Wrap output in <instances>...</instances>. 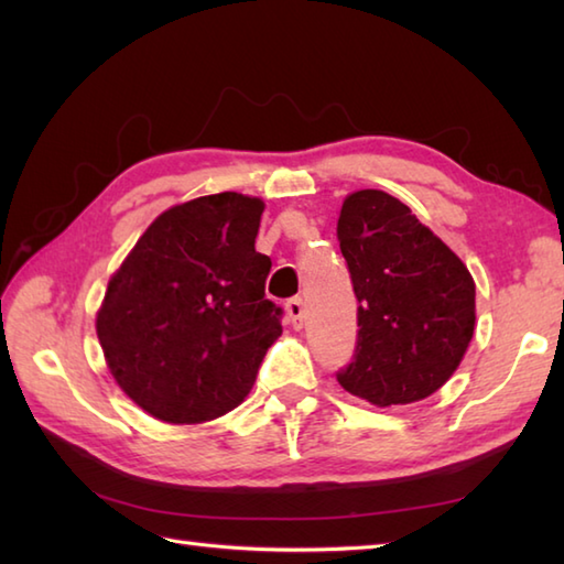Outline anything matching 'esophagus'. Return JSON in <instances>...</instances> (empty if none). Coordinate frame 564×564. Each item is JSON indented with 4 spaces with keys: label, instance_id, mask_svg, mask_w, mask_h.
I'll return each instance as SVG.
<instances>
[{
    "label": "esophagus",
    "instance_id": "esophagus-1",
    "mask_svg": "<svg viewBox=\"0 0 564 564\" xmlns=\"http://www.w3.org/2000/svg\"><path fill=\"white\" fill-rule=\"evenodd\" d=\"M285 313H289V317H291V325H293L295 329H301V327H303V319H305V303H303V297H291V301L285 303Z\"/></svg>",
    "mask_w": 564,
    "mask_h": 564
}]
</instances>
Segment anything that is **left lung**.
Instances as JSON below:
<instances>
[{
	"label": "left lung",
	"mask_w": 564,
	"mask_h": 564,
	"mask_svg": "<svg viewBox=\"0 0 564 564\" xmlns=\"http://www.w3.org/2000/svg\"><path fill=\"white\" fill-rule=\"evenodd\" d=\"M337 239L355 285L357 347L337 371L349 393L373 405L427 399L474 335V281L411 207L383 191L351 193Z\"/></svg>",
	"instance_id": "obj_1"
}]
</instances>
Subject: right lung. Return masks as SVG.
Listing matches in <instances>:
<instances>
[{
  "mask_svg": "<svg viewBox=\"0 0 564 564\" xmlns=\"http://www.w3.org/2000/svg\"><path fill=\"white\" fill-rule=\"evenodd\" d=\"M263 203L205 195L165 209L107 285L97 337L131 401L165 423H203L251 391L283 311L253 249Z\"/></svg>",
  "mask_w": 564,
  "mask_h": 564,
  "instance_id": "1",
  "label": "right lung"
}]
</instances>
